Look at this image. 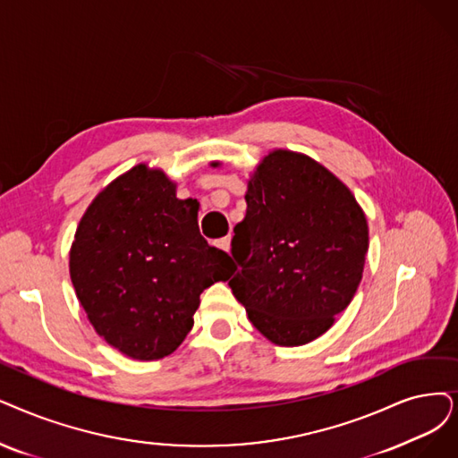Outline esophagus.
Wrapping results in <instances>:
<instances>
[{
	"instance_id": "1",
	"label": "esophagus",
	"mask_w": 458,
	"mask_h": 458,
	"mask_svg": "<svg viewBox=\"0 0 458 458\" xmlns=\"http://www.w3.org/2000/svg\"><path fill=\"white\" fill-rule=\"evenodd\" d=\"M216 246H217L219 250L229 251V250H231V236H225V239H219V241L216 242Z\"/></svg>"
}]
</instances>
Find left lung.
<instances>
[{
  "label": "left lung",
  "mask_w": 458,
  "mask_h": 458,
  "mask_svg": "<svg viewBox=\"0 0 458 458\" xmlns=\"http://www.w3.org/2000/svg\"><path fill=\"white\" fill-rule=\"evenodd\" d=\"M246 205L231 242L239 265L229 280L233 295L270 342H312L333 327L360 284L367 217L331 171L289 150L259 163Z\"/></svg>",
  "instance_id": "left-lung-1"
}]
</instances>
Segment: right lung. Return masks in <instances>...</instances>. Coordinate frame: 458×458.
<instances>
[{
  "mask_svg": "<svg viewBox=\"0 0 458 458\" xmlns=\"http://www.w3.org/2000/svg\"><path fill=\"white\" fill-rule=\"evenodd\" d=\"M233 272L200 236L197 207L165 173L140 165L111 182L82 216L69 274L96 333L123 355H171L193 327L199 297Z\"/></svg>",
  "mask_w": 458,
  "mask_h": 458,
  "instance_id": "1",
  "label": "right lung"
}]
</instances>
